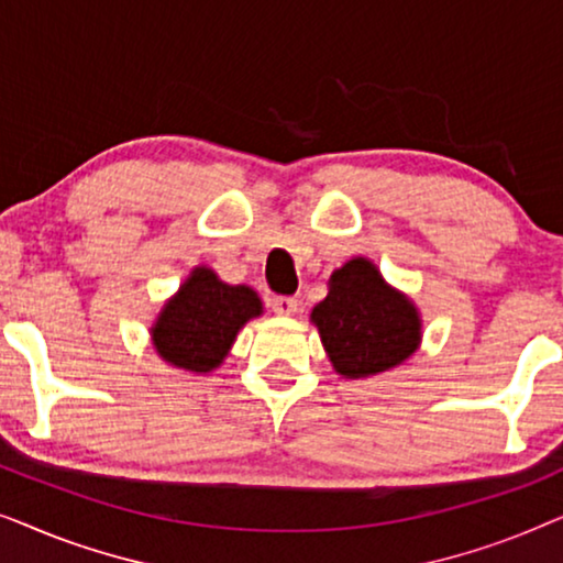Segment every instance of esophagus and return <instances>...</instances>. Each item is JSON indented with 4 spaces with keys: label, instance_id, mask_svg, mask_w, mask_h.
Returning <instances> with one entry per match:
<instances>
[{
    "label": "esophagus",
    "instance_id": "34e87169",
    "mask_svg": "<svg viewBox=\"0 0 563 563\" xmlns=\"http://www.w3.org/2000/svg\"><path fill=\"white\" fill-rule=\"evenodd\" d=\"M272 310L276 314H282V318H291V314H297V299L295 297H274Z\"/></svg>",
    "mask_w": 563,
    "mask_h": 563
}]
</instances>
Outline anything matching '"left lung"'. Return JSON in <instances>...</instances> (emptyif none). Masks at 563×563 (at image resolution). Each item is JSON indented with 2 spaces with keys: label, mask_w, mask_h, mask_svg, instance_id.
I'll return each instance as SVG.
<instances>
[{
  "label": "left lung",
  "mask_w": 563,
  "mask_h": 563,
  "mask_svg": "<svg viewBox=\"0 0 563 563\" xmlns=\"http://www.w3.org/2000/svg\"><path fill=\"white\" fill-rule=\"evenodd\" d=\"M310 322L343 379L391 372L422 343L420 310L366 256H353L330 274L328 297L312 307Z\"/></svg>",
  "instance_id": "obj_1"
}]
</instances>
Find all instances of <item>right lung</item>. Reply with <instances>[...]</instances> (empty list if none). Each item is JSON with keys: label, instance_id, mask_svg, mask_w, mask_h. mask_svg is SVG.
<instances>
[{"label": "right lung", "instance_id": "obj_1", "mask_svg": "<svg viewBox=\"0 0 563 563\" xmlns=\"http://www.w3.org/2000/svg\"><path fill=\"white\" fill-rule=\"evenodd\" d=\"M264 314L261 297L245 284L222 282L199 264L161 307L151 343L168 366L210 374L222 366L245 322Z\"/></svg>", "mask_w": 563, "mask_h": 563}]
</instances>
